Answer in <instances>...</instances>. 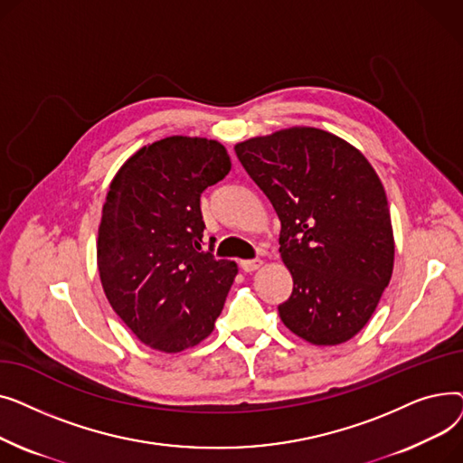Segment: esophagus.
I'll return each mask as SVG.
<instances>
[{"mask_svg": "<svg viewBox=\"0 0 463 463\" xmlns=\"http://www.w3.org/2000/svg\"><path fill=\"white\" fill-rule=\"evenodd\" d=\"M240 266H241V270H244V272H255V270H259L260 266H262V260L260 259L240 260Z\"/></svg>", "mask_w": 463, "mask_h": 463, "instance_id": "esophagus-1", "label": "esophagus"}]
</instances>
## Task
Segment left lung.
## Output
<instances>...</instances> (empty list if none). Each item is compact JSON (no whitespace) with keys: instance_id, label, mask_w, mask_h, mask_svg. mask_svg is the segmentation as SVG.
<instances>
[{"instance_id":"8db88e82","label":"left lung","mask_w":463,"mask_h":463,"mask_svg":"<svg viewBox=\"0 0 463 463\" xmlns=\"http://www.w3.org/2000/svg\"><path fill=\"white\" fill-rule=\"evenodd\" d=\"M270 199L279 253L293 276L283 325L313 345H339L373 315L394 269L384 187L354 146L328 131L290 128L234 146Z\"/></svg>"}]
</instances>
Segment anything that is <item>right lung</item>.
I'll return each mask as SVG.
<instances>
[{"label": "right lung", "mask_w": 463, "mask_h": 463, "mask_svg": "<svg viewBox=\"0 0 463 463\" xmlns=\"http://www.w3.org/2000/svg\"><path fill=\"white\" fill-rule=\"evenodd\" d=\"M223 144L166 137L133 154L114 176L97 238L105 295L129 330L161 353L208 337L238 274L204 246L201 193L223 180Z\"/></svg>", "instance_id": "right-lung-1"}]
</instances>
